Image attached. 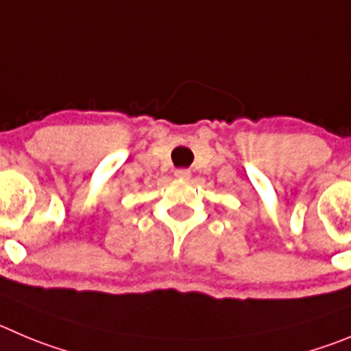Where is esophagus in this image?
<instances>
[{"mask_svg": "<svg viewBox=\"0 0 351 351\" xmlns=\"http://www.w3.org/2000/svg\"><path fill=\"white\" fill-rule=\"evenodd\" d=\"M173 176H176L178 179H184L186 181V179L191 178V172H189L188 169H178L176 172H173Z\"/></svg>", "mask_w": 351, "mask_h": 351, "instance_id": "34e87169", "label": "esophagus"}]
</instances>
